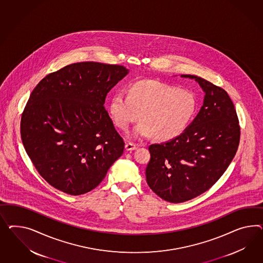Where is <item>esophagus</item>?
<instances>
[{
    "label": "esophagus",
    "mask_w": 263,
    "mask_h": 263,
    "mask_svg": "<svg viewBox=\"0 0 263 263\" xmlns=\"http://www.w3.org/2000/svg\"><path fill=\"white\" fill-rule=\"evenodd\" d=\"M125 149L127 150V151L137 149V145H136L135 143H133V142H126Z\"/></svg>",
    "instance_id": "1"
}]
</instances>
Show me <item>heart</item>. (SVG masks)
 Returning <instances> with one entry per match:
<instances>
[{"instance_id":"heart-1","label":"heart","mask_w":263,"mask_h":263,"mask_svg":"<svg viewBox=\"0 0 263 263\" xmlns=\"http://www.w3.org/2000/svg\"><path fill=\"white\" fill-rule=\"evenodd\" d=\"M197 110L194 93L186 89L153 80L138 81L128 93L116 92L109 103V113L115 124L122 130L141 118L129 136L137 140L153 136L170 141L185 132Z\"/></svg>"}]
</instances>
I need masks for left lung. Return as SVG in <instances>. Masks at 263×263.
<instances>
[{
    "instance_id": "left-lung-1",
    "label": "left lung",
    "mask_w": 263,
    "mask_h": 263,
    "mask_svg": "<svg viewBox=\"0 0 263 263\" xmlns=\"http://www.w3.org/2000/svg\"><path fill=\"white\" fill-rule=\"evenodd\" d=\"M192 78L205 92L192 123L175 139L151 144L146 182L161 198L182 203L211 189L226 171L238 148L239 121L228 92L204 78Z\"/></svg>"
}]
</instances>
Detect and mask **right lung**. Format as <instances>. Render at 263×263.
<instances>
[{"label": "right lung", "mask_w": 263, "mask_h": 263, "mask_svg": "<svg viewBox=\"0 0 263 263\" xmlns=\"http://www.w3.org/2000/svg\"><path fill=\"white\" fill-rule=\"evenodd\" d=\"M128 72L121 65L79 62L48 74L33 89L22 114V142L50 185L84 194L122 155L124 142L103 105Z\"/></svg>", "instance_id": "add662e5"}]
</instances>
